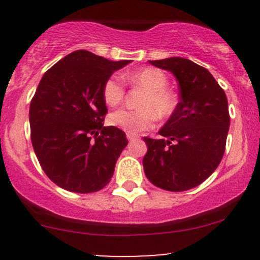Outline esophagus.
Returning a JSON list of instances; mask_svg holds the SVG:
<instances>
[{
    "instance_id": "1",
    "label": "esophagus",
    "mask_w": 260,
    "mask_h": 260,
    "mask_svg": "<svg viewBox=\"0 0 260 260\" xmlns=\"http://www.w3.org/2000/svg\"><path fill=\"white\" fill-rule=\"evenodd\" d=\"M138 138V136H134V134H127V139L129 140V142H132V140H136Z\"/></svg>"
}]
</instances>
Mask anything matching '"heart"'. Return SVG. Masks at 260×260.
<instances>
[{"label":"heart","mask_w":260,"mask_h":260,"mask_svg":"<svg viewBox=\"0 0 260 260\" xmlns=\"http://www.w3.org/2000/svg\"><path fill=\"white\" fill-rule=\"evenodd\" d=\"M126 79L133 86L144 90L139 103L140 110H118L111 113L109 123L120 128L127 134H139L154 127L156 116L166 120L174 115L177 109V96L168 88L169 79L159 68L145 67L127 74ZM126 88L118 76L106 79L103 88V98L107 106H118L123 101Z\"/></svg>","instance_id":"obj_1"}]
</instances>
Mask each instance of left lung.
Instances as JSON below:
<instances>
[{"mask_svg":"<svg viewBox=\"0 0 260 260\" xmlns=\"http://www.w3.org/2000/svg\"><path fill=\"white\" fill-rule=\"evenodd\" d=\"M149 62L174 74L181 100L159 131L166 139L144 137V172L154 186L183 192L207 180L222 159L230 127L228 98L207 68L189 59Z\"/></svg>","mask_w":260,"mask_h":260,"instance_id":"1","label":"left lung"}]
</instances>
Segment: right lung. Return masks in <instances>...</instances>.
Here are the masks:
<instances>
[{
    "label": "right lung",
    "mask_w": 260,
    "mask_h": 260,
    "mask_svg": "<svg viewBox=\"0 0 260 260\" xmlns=\"http://www.w3.org/2000/svg\"><path fill=\"white\" fill-rule=\"evenodd\" d=\"M129 62L78 50L41 78L29 109L31 144L44 172L58 187L91 193L111 180L128 140L120 128L104 127L103 88Z\"/></svg>",
    "instance_id": "add662e5"
}]
</instances>
